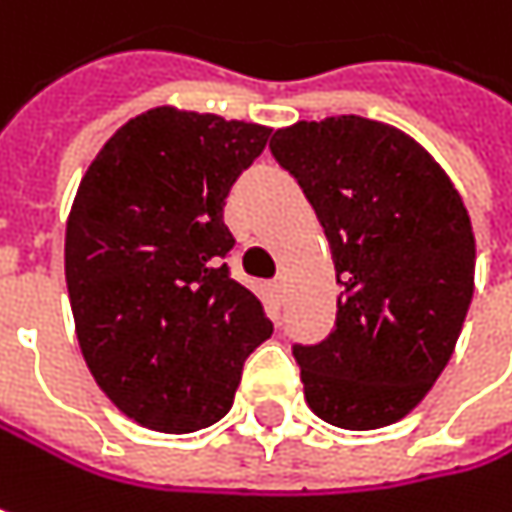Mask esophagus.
Instances as JSON below:
<instances>
[{
  "label": "esophagus",
  "instance_id": "esophagus-1",
  "mask_svg": "<svg viewBox=\"0 0 512 512\" xmlns=\"http://www.w3.org/2000/svg\"><path fill=\"white\" fill-rule=\"evenodd\" d=\"M282 288H285V279L279 276V279H274V291L276 294H282Z\"/></svg>",
  "mask_w": 512,
  "mask_h": 512
}]
</instances>
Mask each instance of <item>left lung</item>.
<instances>
[{
  "instance_id": "left-lung-1",
  "label": "left lung",
  "mask_w": 512,
  "mask_h": 512,
  "mask_svg": "<svg viewBox=\"0 0 512 512\" xmlns=\"http://www.w3.org/2000/svg\"><path fill=\"white\" fill-rule=\"evenodd\" d=\"M300 183L338 274L326 341L294 347L309 408L370 431L408 417L446 370L475 291V233L463 198L417 139L332 116L271 139Z\"/></svg>"
}]
</instances>
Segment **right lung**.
Instances as JSON below:
<instances>
[{"mask_svg": "<svg viewBox=\"0 0 512 512\" xmlns=\"http://www.w3.org/2000/svg\"><path fill=\"white\" fill-rule=\"evenodd\" d=\"M271 128L154 107L116 130L66 221V288L95 384L133 422L189 434L236 399L274 323L230 276L224 201Z\"/></svg>", "mask_w": 512, "mask_h": 512, "instance_id": "add662e5", "label": "right lung"}]
</instances>
